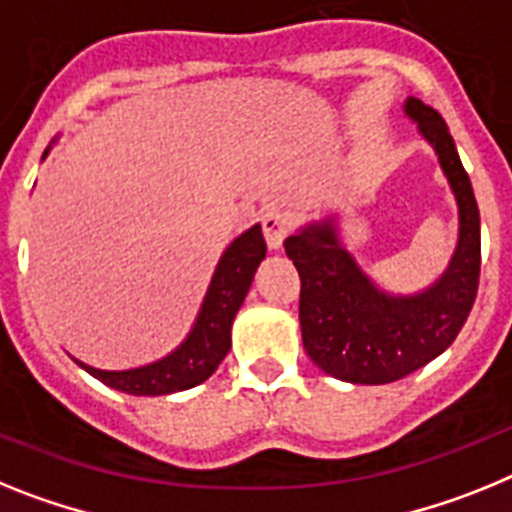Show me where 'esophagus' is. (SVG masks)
<instances>
[{"label": "esophagus", "instance_id": "obj_1", "mask_svg": "<svg viewBox=\"0 0 512 512\" xmlns=\"http://www.w3.org/2000/svg\"><path fill=\"white\" fill-rule=\"evenodd\" d=\"M262 234H265V242H268L270 250H278L283 244V239L291 234L293 229V219L291 213L281 211V208H268V211L262 213Z\"/></svg>", "mask_w": 512, "mask_h": 512}]
</instances>
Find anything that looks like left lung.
Masks as SVG:
<instances>
[{"label": "left lung", "instance_id": "left-lung-1", "mask_svg": "<svg viewBox=\"0 0 512 512\" xmlns=\"http://www.w3.org/2000/svg\"><path fill=\"white\" fill-rule=\"evenodd\" d=\"M404 113L438 154L459 203V247L448 270L422 293L391 296L355 265L335 221L309 224L283 242L301 278L304 350L324 373L350 384H391L456 340L479 288V208L469 175L438 110L410 97Z\"/></svg>", "mask_w": 512, "mask_h": 512}]
</instances>
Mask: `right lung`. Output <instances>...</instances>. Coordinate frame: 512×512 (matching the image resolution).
Here are the masks:
<instances>
[{
    "mask_svg": "<svg viewBox=\"0 0 512 512\" xmlns=\"http://www.w3.org/2000/svg\"><path fill=\"white\" fill-rule=\"evenodd\" d=\"M48 154V149H46ZM43 154V157H46ZM265 239L260 224L247 229L226 247L211 278L193 330L180 348L167 358L131 371H100L77 361L110 389L126 391L133 397H162L175 391L193 389L211 376L231 348V322L237 317L244 296L250 291L257 265L265 257Z\"/></svg>",
    "mask_w": 512,
    "mask_h": 512,
    "instance_id": "add662e5",
    "label": "right lung"
}]
</instances>
